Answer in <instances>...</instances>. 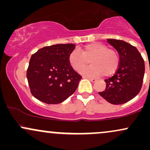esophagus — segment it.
<instances>
[{
    "mask_svg": "<svg viewBox=\"0 0 150 150\" xmlns=\"http://www.w3.org/2000/svg\"><path fill=\"white\" fill-rule=\"evenodd\" d=\"M87 78H88L89 80H90V81H92V82H96V81H97V79H95V78H93V77H87Z\"/></svg>",
    "mask_w": 150,
    "mask_h": 150,
    "instance_id": "obj_1",
    "label": "esophagus"
}]
</instances>
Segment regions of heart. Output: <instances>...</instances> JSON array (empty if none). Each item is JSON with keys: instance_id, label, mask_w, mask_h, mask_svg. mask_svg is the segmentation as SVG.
I'll list each match as a JSON object with an SVG mask.
<instances>
[{"instance_id": "heart-1", "label": "heart", "mask_w": 150, "mask_h": 150, "mask_svg": "<svg viewBox=\"0 0 150 150\" xmlns=\"http://www.w3.org/2000/svg\"><path fill=\"white\" fill-rule=\"evenodd\" d=\"M92 65L82 70V73L91 76L104 75L109 77L118 70L120 64L119 53L116 49L108 48L100 42L86 44L81 49V52L74 49L68 56V62L75 71H80L89 64Z\"/></svg>"}]
</instances>
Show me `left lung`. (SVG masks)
I'll return each mask as SVG.
<instances>
[{"instance_id": "8db88e82", "label": "left lung", "mask_w": 150, "mask_h": 150, "mask_svg": "<svg viewBox=\"0 0 150 150\" xmlns=\"http://www.w3.org/2000/svg\"><path fill=\"white\" fill-rule=\"evenodd\" d=\"M118 51L120 64L115 75L105 80L106 89L99 95L112 104H122L131 100L140 92L143 82L144 62L138 50L118 39H108Z\"/></svg>"}]
</instances>
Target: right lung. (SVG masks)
Masks as SVG:
<instances>
[{
    "instance_id": "obj_1",
    "label": "right lung",
    "mask_w": 150,
    "mask_h": 150,
    "mask_svg": "<svg viewBox=\"0 0 150 150\" xmlns=\"http://www.w3.org/2000/svg\"><path fill=\"white\" fill-rule=\"evenodd\" d=\"M73 44L45 46L34 53L27 71L30 92L48 104L63 102L75 92L82 76L68 62Z\"/></svg>"
}]
</instances>
